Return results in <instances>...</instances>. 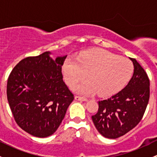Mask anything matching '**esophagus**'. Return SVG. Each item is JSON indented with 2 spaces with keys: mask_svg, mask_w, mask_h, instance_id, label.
Segmentation results:
<instances>
[{
  "mask_svg": "<svg viewBox=\"0 0 157 157\" xmlns=\"http://www.w3.org/2000/svg\"><path fill=\"white\" fill-rule=\"evenodd\" d=\"M75 99L78 101H87V99H86V98L83 97V96H76Z\"/></svg>",
  "mask_w": 157,
  "mask_h": 157,
  "instance_id": "34e87169",
  "label": "esophagus"
}]
</instances>
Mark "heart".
Returning <instances> with one entry per match:
<instances>
[{"instance_id": "1", "label": "heart", "mask_w": 157, "mask_h": 157, "mask_svg": "<svg viewBox=\"0 0 157 157\" xmlns=\"http://www.w3.org/2000/svg\"><path fill=\"white\" fill-rule=\"evenodd\" d=\"M66 83L73 86L87 76L88 80L74 87L77 93L101 96H110L123 87L133 72V65L125 58L105 50H93L83 54L77 61L67 58L62 67Z\"/></svg>"}]
</instances>
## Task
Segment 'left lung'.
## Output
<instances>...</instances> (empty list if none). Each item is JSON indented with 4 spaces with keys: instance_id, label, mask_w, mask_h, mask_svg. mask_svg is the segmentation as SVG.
Listing matches in <instances>:
<instances>
[{
    "instance_id": "1",
    "label": "left lung",
    "mask_w": 157,
    "mask_h": 157,
    "mask_svg": "<svg viewBox=\"0 0 157 157\" xmlns=\"http://www.w3.org/2000/svg\"><path fill=\"white\" fill-rule=\"evenodd\" d=\"M134 74L123 90L105 100L92 116L97 131L103 137L115 139L127 134L142 119L150 98V80L134 58Z\"/></svg>"
}]
</instances>
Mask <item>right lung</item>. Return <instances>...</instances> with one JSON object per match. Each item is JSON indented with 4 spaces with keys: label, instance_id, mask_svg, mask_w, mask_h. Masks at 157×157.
<instances>
[{
    "label": "right lung",
    "instance_id": "1",
    "mask_svg": "<svg viewBox=\"0 0 157 157\" xmlns=\"http://www.w3.org/2000/svg\"><path fill=\"white\" fill-rule=\"evenodd\" d=\"M50 54L21 60L7 80V100L16 122L37 137L57 131L74 99L61 73L67 55L53 60Z\"/></svg>",
    "mask_w": 157,
    "mask_h": 157
}]
</instances>
